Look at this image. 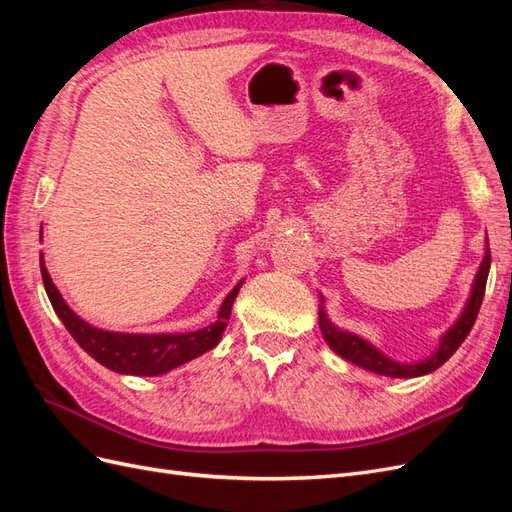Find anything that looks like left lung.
<instances>
[{
	"label": "left lung",
	"mask_w": 512,
	"mask_h": 512,
	"mask_svg": "<svg viewBox=\"0 0 512 512\" xmlns=\"http://www.w3.org/2000/svg\"><path fill=\"white\" fill-rule=\"evenodd\" d=\"M489 267H491V252H489V241H487L485 258H483V262H480L478 273H476L474 284H472L470 299H468L466 307H463L461 316L457 318L453 327L440 337L438 350L433 352L431 356H427V359L418 361V363L393 361L384 352H380L376 346H371L367 339L335 327V324L327 318V312H324L322 305H320V312H318L320 331H322L324 339H327V344L331 346V350L335 354H339L342 359H346L354 365H359L363 369L374 371V374L389 376V378H416V376L431 374V371H436L440 365H444L448 359H451L455 350L463 344V339H466L468 333L472 331L474 320L478 316L480 303H483V297H485Z\"/></svg>",
	"instance_id": "obj_1"
}]
</instances>
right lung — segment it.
<instances>
[{"label":"right lung","instance_id":"add662e5","mask_svg":"<svg viewBox=\"0 0 512 512\" xmlns=\"http://www.w3.org/2000/svg\"><path fill=\"white\" fill-rule=\"evenodd\" d=\"M40 271L44 290L49 294L51 305L59 320L66 324L68 333L76 339L89 356L117 371V374L128 376H162L166 371L175 369L183 363H188L196 356L205 354L207 350L218 346L222 333L226 329V322L230 318L232 303H235L239 288L243 280L228 292L224 299L218 320L205 329L190 331V333H115L104 331L98 327H91L81 316H76L68 303L61 297L57 286L53 284L49 271L44 267V260L40 256Z\"/></svg>","mask_w":512,"mask_h":512}]
</instances>
